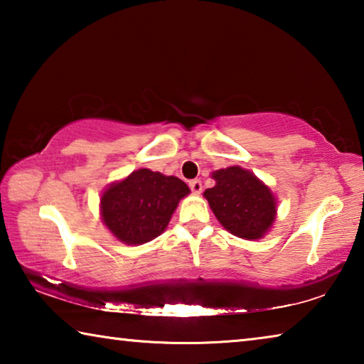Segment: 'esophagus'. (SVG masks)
<instances>
[{
  "label": "esophagus",
  "instance_id": "1",
  "mask_svg": "<svg viewBox=\"0 0 364 364\" xmlns=\"http://www.w3.org/2000/svg\"><path fill=\"white\" fill-rule=\"evenodd\" d=\"M189 188L194 194H200L202 193V181L200 180H191L189 181Z\"/></svg>",
  "mask_w": 364,
  "mask_h": 364
}]
</instances>
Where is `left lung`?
<instances>
[{"instance_id":"obj_1","label":"left lung","mask_w":364,"mask_h":364,"mask_svg":"<svg viewBox=\"0 0 364 364\" xmlns=\"http://www.w3.org/2000/svg\"><path fill=\"white\" fill-rule=\"evenodd\" d=\"M215 186L204 197L220 225L245 241L263 239L276 220L278 200L262 180L239 165L212 173Z\"/></svg>"}]
</instances>
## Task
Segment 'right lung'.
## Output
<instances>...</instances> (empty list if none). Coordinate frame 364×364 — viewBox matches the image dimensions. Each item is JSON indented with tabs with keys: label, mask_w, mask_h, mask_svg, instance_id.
I'll return each instance as SVG.
<instances>
[{
	"label": "right lung",
	"mask_w": 364,
	"mask_h": 364,
	"mask_svg": "<svg viewBox=\"0 0 364 364\" xmlns=\"http://www.w3.org/2000/svg\"><path fill=\"white\" fill-rule=\"evenodd\" d=\"M189 193L180 178L149 168L134 170L102 191L101 220L117 241L146 244L167 230L171 215Z\"/></svg>",
	"instance_id": "obj_1"
}]
</instances>
